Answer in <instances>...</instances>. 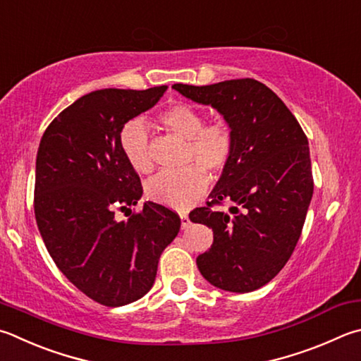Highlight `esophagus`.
<instances>
[{"mask_svg": "<svg viewBox=\"0 0 361 361\" xmlns=\"http://www.w3.org/2000/svg\"><path fill=\"white\" fill-rule=\"evenodd\" d=\"M180 219H181V228H183V231H185V228H188V227H189V224H191V221H189V218H188V214H186V213L180 214Z\"/></svg>", "mask_w": 361, "mask_h": 361, "instance_id": "esophagus-1", "label": "esophagus"}]
</instances>
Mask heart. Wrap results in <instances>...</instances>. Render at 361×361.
Wrapping results in <instances>:
<instances>
[{
	"label": "heart",
	"instance_id": "obj_1",
	"mask_svg": "<svg viewBox=\"0 0 361 361\" xmlns=\"http://www.w3.org/2000/svg\"><path fill=\"white\" fill-rule=\"evenodd\" d=\"M164 128L188 140L186 159L192 164L180 172H162L148 181L147 195L162 205L186 209L194 205L208 186V173L218 175L231 162L235 152V133L224 118L205 123V115L191 104H173L158 115ZM124 159L137 173L153 170L149 134L142 120H129L118 134Z\"/></svg>",
	"mask_w": 361,
	"mask_h": 361
}]
</instances>
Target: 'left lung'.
<instances>
[{
    "label": "left lung",
    "instance_id": "8db88e82",
    "mask_svg": "<svg viewBox=\"0 0 361 361\" xmlns=\"http://www.w3.org/2000/svg\"><path fill=\"white\" fill-rule=\"evenodd\" d=\"M173 90L214 107L231 123L235 152L207 207L189 219L212 227L213 245L197 257L209 284L252 292L276 276L290 259L312 197L307 137L286 104L254 78ZM233 203L227 214L219 207Z\"/></svg>",
    "mask_w": 361,
    "mask_h": 361
}]
</instances>
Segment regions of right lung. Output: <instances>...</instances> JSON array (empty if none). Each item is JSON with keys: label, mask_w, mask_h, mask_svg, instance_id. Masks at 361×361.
<instances>
[{"label": "right lung", "mask_w": 361, "mask_h": 361, "mask_svg": "<svg viewBox=\"0 0 361 361\" xmlns=\"http://www.w3.org/2000/svg\"><path fill=\"white\" fill-rule=\"evenodd\" d=\"M166 90L85 94L49 124L39 143L35 216L45 247L78 290L109 307L152 289L161 254L180 232V216L159 203L130 209L142 183L118 145L123 124L152 109ZM118 211H128V219L118 220Z\"/></svg>", "instance_id": "add662e5"}]
</instances>
